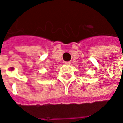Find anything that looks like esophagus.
<instances>
[{
  "mask_svg": "<svg viewBox=\"0 0 123 123\" xmlns=\"http://www.w3.org/2000/svg\"><path fill=\"white\" fill-rule=\"evenodd\" d=\"M65 65H70V64H71V62L70 61L65 62Z\"/></svg>",
  "mask_w": 123,
  "mask_h": 123,
  "instance_id": "34e87169",
  "label": "esophagus"
}]
</instances>
